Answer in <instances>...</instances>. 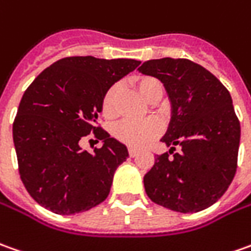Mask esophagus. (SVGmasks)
<instances>
[{"label":"esophagus","mask_w":251,"mask_h":251,"mask_svg":"<svg viewBox=\"0 0 251 251\" xmlns=\"http://www.w3.org/2000/svg\"><path fill=\"white\" fill-rule=\"evenodd\" d=\"M128 154L129 157H135L138 154V151H135V149H128Z\"/></svg>","instance_id":"obj_1"}]
</instances>
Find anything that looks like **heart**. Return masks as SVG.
<instances>
[{
  "instance_id": "obj_1",
  "label": "heart",
  "mask_w": 251,
  "mask_h": 251,
  "mask_svg": "<svg viewBox=\"0 0 251 251\" xmlns=\"http://www.w3.org/2000/svg\"><path fill=\"white\" fill-rule=\"evenodd\" d=\"M134 88L149 102L159 95H163L164 87L159 78L152 75H137L132 80ZM120 95V87L117 84L110 85L103 94L100 102V110L105 119H113L117 114V99ZM161 132V124L157 120H144V122H124L116 124L113 128V137L129 148H144L151 144Z\"/></svg>"
}]
</instances>
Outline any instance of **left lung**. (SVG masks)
I'll list each match as a JSON object with an SVG mask.
<instances>
[{"instance_id":"8db88e82","label":"left lung","mask_w":251,"mask_h":251,"mask_svg":"<svg viewBox=\"0 0 251 251\" xmlns=\"http://www.w3.org/2000/svg\"><path fill=\"white\" fill-rule=\"evenodd\" d=\"M159 78L171 102V120L161 142L181 152L157 154L144 176L146 195L156 204L198 213L223 196L238 167L240 123L229 91L189 59H152L138 69Z\"/></svg>"}]
</instances>
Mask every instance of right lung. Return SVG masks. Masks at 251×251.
<instances>
[{
  "instance_id": "right-lung-1",
  "label": "right lung",
  "mask_w": 251,
  "mask_h": 251,
  "mask_svg": "<svg viewBox=\"0 0 251 251\" xmlns=\"http://www.w3.org/2000/svg\"><path fill=\"white\" fill-rule=\"evenodd\" d=\"M134 59L69 56L35 77L13 122L19 174L30 196L52 213L87 211L107 198L116 169L128 157L126 145L98 124L106 90L139 65ZM94 132L102 148L78 142Z\"/></svg>"
}]
</instances>
